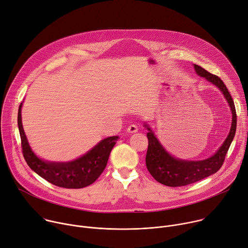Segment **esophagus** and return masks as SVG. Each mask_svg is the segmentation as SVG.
Returning a JSON list of instances; mask_svg holds the SVG:
<instances>
[{"label":"esophagus","instance_id":"1","mask_svg":"<svg viewBox=\"0 0 248 248\" xmlns=\"http://www.w3.org/2000/svg\"><path fill=\"white\" fill-rule=\"evenodd\" d=\"M127 131L130 132V133H134V132L139 131V127H138V125H136V124H130V125H128V127H127Z\"/></svg>","mask_w":248,"mask_h":248}]
</instances>
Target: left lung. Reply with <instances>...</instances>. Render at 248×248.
Instances as JSON below:
<instances>
[{
	"mask_svg": "<svg viewBox=\"0 0 248 248\" xmlns=\"http://www.w3.org/2000/svg\"><path fill=\"white\" fill-rule=\"evenodd\" d=\"M194 67L200 76L205 77L208 81L217 86L224 97L227 98L232 112V128L227 140L215 155L202 161H186L176 159L169 155L154 137L150 128L147 127L150 130L147 133L148 148L145 157L147 170L157 182L169 187L187 186L217 172L223 164L236 130L237 119L235 106L227 86L218 76L208 72L202 67L197 64H194Z\"/></svg>",
	"mask_w": 248,
	"mask_h": 248,
	"instance_id": "obj_1",
	"label": "left lung"
}]
</instances>
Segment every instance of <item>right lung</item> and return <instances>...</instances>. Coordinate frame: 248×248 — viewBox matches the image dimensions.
I'll list each match as a JSON object with an SVG mask.
<instances>
[{"label": "right lung", "instance_id": "1", "mask_svg": "<svg viewBox=\"0 0 248 248\" xmlns=\"http://www.w3.org/2000/svg\"><path fill=\"white\" fill-rule=\"evenodd\" d=\"M21 105L18 107L17 125L21 141V150L28 165L47 182L66 189H80L94 183L107 166L109 153L119 137L103 140L92 150L71 162L55 163L39 159L31 151L21 124Z\"/></svg>", "mask_w": 248, "mask_h": 248}]
</instances>
